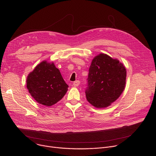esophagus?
I'll return each instance as SVG.
<instances>
[{
    "instance_id": "obj_1",
    "label": "esophagus",
    "mask_w": 156,
    "mask_h": 156,
    "mask_svg": "<svg viewBox=\"0 0 156 156\" xmlns=\"http://www.w3.org/2000/svg\"><path fill=\"white\" fill-rule=\"evenodd\" d=\"M80 83V81L79 80H76V81H74V82H73V86L74 87H78V86H79Z\"/></svg>"
}]
</instances>
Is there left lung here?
Segmentation results:
<instances>
[{
    "instance_id": "1",
    "label": "left lung",
    "mask_w": 156,
    "mask_h": 156,
    "mask_svg": "<svg viewBox=\"0 0 156 156\" xmlns=\"http://www.w3.org/2000/svg\"><path fill=\"white\" fill-rule=\"evenodd\" d=\"M126 70L118 60L100 54L92 60L88 70L85 94L87 101L97 108H104L123 92Z\"/></svg>"
}]
</instances>
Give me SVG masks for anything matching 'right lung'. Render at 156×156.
I'll use <instances>...</instances> for the list:
<instances>
[{"mask_svg": "<svg viewBox=\"0 0 156 156\" xmlns=\"http://www.w3.org/2000/svg\"><path fill=\"white\" fill-rule=\"evenodd\" d=\"M27 87L34 99L46 106H51L59 101L69 87L54 64L47 61L40 63L29 74Z\"/></svg>", "mask_w": 156, "mask_h": 156, "instance_id": "obj_1", "label": "right lung"}]
</instances>
